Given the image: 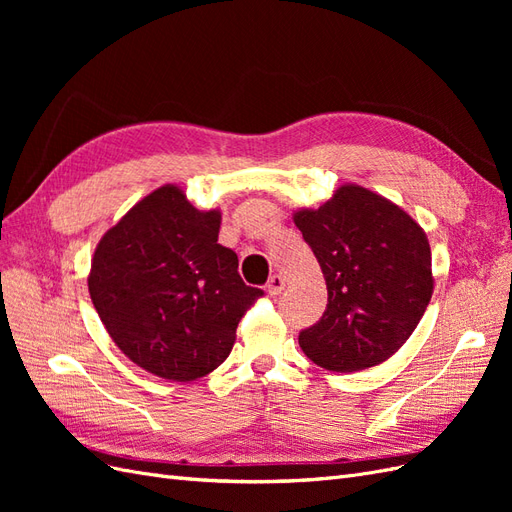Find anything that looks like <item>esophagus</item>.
<instances>
[{"label":"esophagus","instance_id":"1","mask_svg":"<svg viewBox=\"0 0 512 512\" xmlns=\"http://www.w3.org/2000/svg\"><path fill=\"white\" fill-rule=\"evenodd\" d=\"M284 277L282 275H271L269 277V282H267V292H269V297H277V294H282V290H284Z\"/></svg>","mask_w":512,"mask_h":512}]
</instances>
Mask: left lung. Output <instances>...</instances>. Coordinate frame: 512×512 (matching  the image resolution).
<instances>
[{
  "label": "left lung",
  "mask_w": 512,
  "mask_h": 512,
  "mask_svg": "<svg viewBox=\"0 0 512 512\" xmlns=\"http://www.w3.org/2000/svg\"><path fill=\"white\" fill-rule=\"evenodd\" d=\"M327 280L322 318L299 333L309 361L352 374L393 356L431 301V250L406 211L342 185L316 211L294 213Z\"/></svg>",
  "instance_id": "1"
}]
</instances>
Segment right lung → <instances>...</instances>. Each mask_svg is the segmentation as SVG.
<instances>
[{"label": "right lung", "instance_id": "obj_1", "mask_svg": "<svg viewBox=\"0 0 512 512\" xmlns=\"http://www.w3.org/2000/svg\"><path fill=\"white\" fill-rule=\"evenodd\" d=\"M220 211H198L175 185L145 196L96 247L89 294L119 350L151 374L188 382L220 367L262 294L218 243Z\"/></svg>", "mask_w": 512, "mask_h": 512}]
</instances>
